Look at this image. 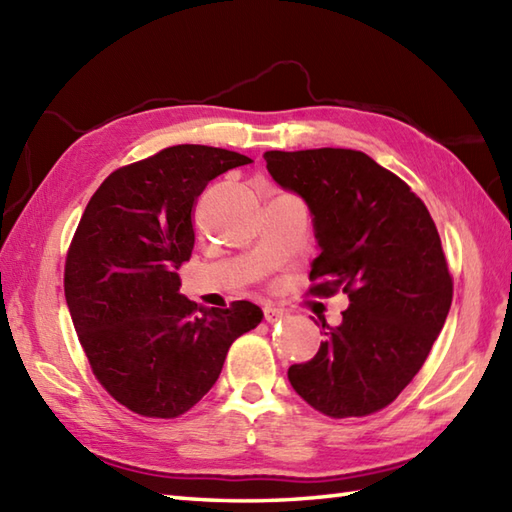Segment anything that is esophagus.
<instances>
[{
    "mask_svg": "<svg viewBox=\"0 0 512 512\" xmlns=\"http://www.w3.org/2000/svg\"><path fill=\"white\" fill-rule=\"evenodd\" d=\"M286 310L284 308H275V306H266L264 308V319L268 321V323H275V321H279V319H284L286 317Z\"/></svg>",
    "mask_w": 512,
    "mask_h": 512,
    "instance_id": "esophagus-1",
    "label": "esophagus"
}]
</instances>
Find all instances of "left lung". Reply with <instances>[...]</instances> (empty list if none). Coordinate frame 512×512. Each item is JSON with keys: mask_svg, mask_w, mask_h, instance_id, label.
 Wrapping results in <instances>:
<instances>
[{"mask_svg": "<svg viewBox=\"0 0 512 512\" xmlns=\"http://www.w3.org/2000/svg\"><path fill=\"white\" fill-rule=\"evenodd\" d=\"M264 160L314 215L321 255L310 295L350 299L341 325L321 321L319 352L290 365V385L336 420L385 409L420 372L451 308L438 228L409 184L363 151H266Z\"/></svg>", "mask_w": 512, "mask_h": 512, "instance_id": "left-lung-1", "label": "left lung"}]
</instances>
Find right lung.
I'll return each mask as SVG.
<instances>
[{
	"instance_id": "add662e5",
	"label": "right lung",
	"mask_w": 512,
	"mask_h": 512,
	"mask_svg": "<svg viewBox=\"0 0 512 512\" xmlns=\"http://www.w3.org/2000/svg\"><path fill=\"white\" fill-rule=\"evenodd\" d=\"M248 162L220 147H167L112 171L76 226L63 273L74 330L94 378L138 416L169 420L198 405L228 347L264 317L250 301L198 308L176 273L195 244L198 195Z\"/></svg>"
}]
</instances>
